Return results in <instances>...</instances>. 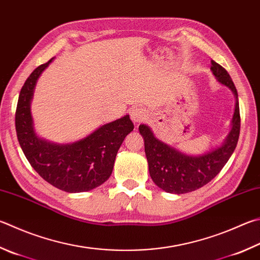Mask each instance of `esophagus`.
Listing matches in <instances>:
<instances>
[{
    "label": "esophagus",
    "instance_id": "34e87169",
    "mask_svg": "<svg viewBox=\"0 0 260 260\" xmlns=\"http://www.w3.org/2000/svg\"><path fill=\"white\" fill-rule=\"evenodd\" d=\"M131 118L134 122H142L148 118V114L142 108H135L131 112Z\"/></svg>",
    "mask_w": 260,
    "mask_h": 260
}]
</instances>
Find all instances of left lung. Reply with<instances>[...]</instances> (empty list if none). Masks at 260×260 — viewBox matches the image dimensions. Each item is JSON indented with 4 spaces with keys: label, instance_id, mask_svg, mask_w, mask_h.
I'll return each mask as SVG.
<instances>
[{
    "label": "left lung",
    "instance_id": "left-lung-1",
    "mask_svg": "<svg viewBox=\"0 0 260 260\" xmlns=\"http://www.w3.org/2000/svg\"><path fill=\"white\" fill-rule=\"evenodd\" d=\"M212 74L225 86L232 89L237 102L232 120V129L224 144L199 157H192L178 152L172 146L155 139L146 125H140V133L144 138V150L152 181L164 191L182 194L196 191L206 185L218 174L229 161L240 135V108L238 91L229 73L220 64L211 60Z\"/></svg>",
    "mask_w": 260,
    "mask_h": 260
}]
</instances>
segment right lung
<instances>
[{"instance_id": "right-lung-1", "label": "right lung", "mask_w": 260, "mask_h": 260, "mask_svg": "<svg viewBox=\"0 0 260 260\" xmlns=\"http://www.w3.org/2000/svg\"><path fill=\"white\" fill-rule=\"evenodd\" d=\"M51 61L29 75L19 94L16 110L19 144L31 167L51 185L70 193L93 190L110 177L118 149L134 125L126 115L75 143L54 144L40 139L32 128L30 100L37 78Z\"/></svg>"}]
</instances>
